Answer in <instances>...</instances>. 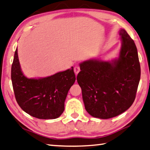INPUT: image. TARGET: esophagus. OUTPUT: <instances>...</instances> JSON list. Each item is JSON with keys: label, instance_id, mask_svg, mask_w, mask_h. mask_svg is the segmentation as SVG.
Masks as SVG:
<instances>
[{"label": "esophagus", "instance_id": "1", "mask_svg": "<svg viewBox=\"0 0 150 150\" xmlns=\"http://www.w3.org/2000/svg\"><path fill=\"white\" fill-rule=\"evenodd\" d=\"M74 71L75 72V74L77 75L78 74V72L80 71V68L79 66H76L74 68Z\"/></svg>", "mask_w": 150, "mask_h": 150}]
</instances>
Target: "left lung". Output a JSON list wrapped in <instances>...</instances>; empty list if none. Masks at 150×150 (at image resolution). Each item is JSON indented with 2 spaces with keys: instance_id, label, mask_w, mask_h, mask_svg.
I'll return each mask as SVG.
<instances>
[{
  "instance_id": "1",
  "label": "left lung",
  "mask_w": 150,
  "mask_h": 150,
  "mask_svg": "<svg viewBox=\"0 0 150 150\" xmlns=\"http://www.w3.org/2000/svg\"><path fill=\"white\" fill-rule=\"evenodd\" d=\"M119 57L110 61L89 59L80 64L77 81L86 111L93 117L109 119L129 109L136 97L140 79L137 48L125 29L119 32Z\"/></svg>"
}]
</instances>
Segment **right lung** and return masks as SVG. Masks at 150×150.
<instances>
[{"mask_svg":"<svg viewBox=\"0 0 150 150\" xmlns=\"http://www.w3.org/2000/svg\"><path fill=\"white\" fill-rule=\"evenodd\" d=\"M11 78L19 106L31 116L42 120L55 119L62 114L68 92L76 80L73 67L46 78H27L21 71L18 48Z\"/></svg>","mask_w":150,"mask_h":150,"instance_id":"add662e5","label":"right lung"}]
</instances>
